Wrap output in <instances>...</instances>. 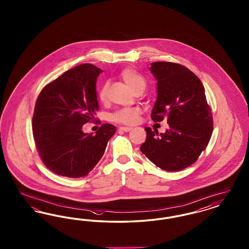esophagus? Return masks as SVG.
Listing matches in <instances>:
<instances>
[{
  "instance_id": "34e87169",
  "label": "esophagus",
  "mask_w": 249,
  "mask_h": 249,
  "mask_svg": "<svg viewBox=\"0 0 249 249\" xmlns=\"http://www.w3.org/2000/svg\"><path fill=\"white\" fill-rule=\"evenodd\" d=\"M131 127H119V130H123V131H125V132H128V131H130L131 130Z\"/></svg>"
}]
</instances>
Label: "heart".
<instances>
[{
	"label": "heart",
	"instance_id": "1",
	"mask_svg": "<svg viewBox=\"0 0 249 249\" xmlns=\"http://www.w3.org/2000/svg\"><path fill=\"white\" fill-rule=\"evenodd\" d=\"M120 76L132 92L140 89H144L146 86V82L143 76L141 75L138 71L131 68L124 69L120 72ZM107 90H108V84L106 83L101 88L99 92V97L102 102H105L107 100ZM139 114H140V110L138 108H123L117 111L115 114H113L112 119L119 123L131 125L136 122V120L139 117Z\"/></svg>",
	"mask_w": 249,
	"mask_h": 249
}]
</instances>
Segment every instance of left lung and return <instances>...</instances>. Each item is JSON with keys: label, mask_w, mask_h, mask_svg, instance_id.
Segmentation results:
<instances>
[{"label": "left lung", "mask_w": 249, "mask_h": 249, "mask_svg": "<svg viewBox=\"0 0 249 249\" xmlns=\"http://www.w3.org/2000/svg\"><path fill=\"white\" fill-rule=\"evenodd\" d=\"M157 80L153 121L167 118L169 128L159 133L149 127L141 152L159 168L177 172L194 163L210 141L213 117L198 76L174 62H152L149 68Z\"/></svg>", "instance_id": "obj_1"}]
</instances>
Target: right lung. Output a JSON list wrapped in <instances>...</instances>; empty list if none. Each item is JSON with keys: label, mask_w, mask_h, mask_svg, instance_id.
<instances>
[{"label": "right lung", "mask_w": 249, "mask_h": 249, "mask_svg": "<svg viewBox=\"0 0 249 249\" xmlns=\"http://www.w3.org/2000/svg\"><path fill=\"white\" fill-rule=\"evenodd\" d=\"M102 71L92 64H80L48 84L37 98L33 118L36 148L45 165L56 175L87 176L116 132V127L108 123L95 135L82 130L99 110L96 82Z\"/></svg>", "instance_id": "1"}]
</instances>
